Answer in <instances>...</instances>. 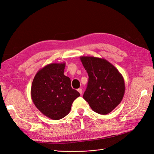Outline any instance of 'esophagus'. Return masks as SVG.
<instances>
[{"label":"esophagus","instance_id":"1","mask_svg":"<svg viewBox=\"0 0 154 154\" xmlns=\"http://www.w3.org/2000/svg\"><path fill=\"white\" fill-rule=\"evenodd\" d=\"M77 91L79 92L80 93V94H82V93H83V90H82L81 88H79V89H77Z\"/></svg>","mask_w":154,"mask_h":154}]
</instances>
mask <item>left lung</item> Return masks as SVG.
Returning a JSON list of instances; mask_svg holds the SVG:
<instances>
[{
  "label": "left lung",
  "instance_id": "8db88e82",
  "mask_svg": "<svg viewBox=\"0 0 154 154\" xmlns=\"http://www.w3.org/2000/svg\"><path fill=\"white\" fill-rule=\"evenodd\" d=\"M80 59L88 75L83 98L94 112L106 115L122 100L125 91L123 77L105 59L93 56Z\"/></svg>",
  "mask_w": 154,
  "mask_h": 154
}]
</instances>
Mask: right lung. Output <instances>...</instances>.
Instances as JSON below:
<instances>
[{
    "label": "right lung",
    "mask_w": 154,
    "mask_h": 154,
    "mask_svg": "<svg viewBox=\"0 0 154 154\" xmlns=\"http://www.w3.org/2000/svg\"><path fill=\"white\" fill-rule=\"evenodd\" d=\"M66 63H52L39 70L33 79L31 96L40 112L54 120L62 119L71 110L79 92L71 87L70 79L64 75Z\"/></svg>",
    "instance_id": "1"
}]
</instances>
